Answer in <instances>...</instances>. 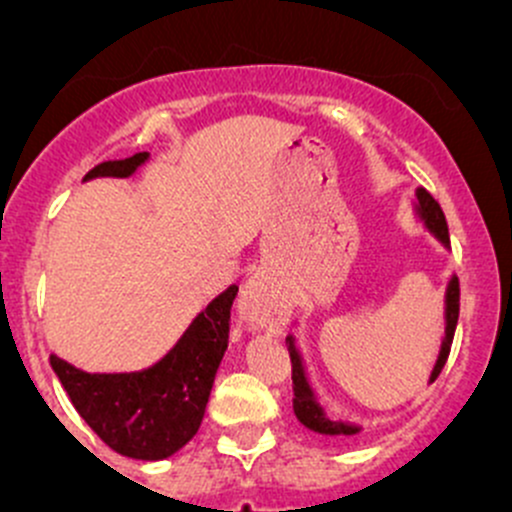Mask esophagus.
<instances>
[{
    "label": "esophagus",
    "instance_id": "obj_1",
    "mask_svg": "<svg viewBox=\"0 0 512 512\" xmlns=\"http://www.w3.org/2000/svg\"><path fill=\"white\" fill-rule=\"evenodd\" d=\"M240 312L247 322L257 327H267L270 332H280L287 319V304L280 294L272 292L265 282L250 280L242 287Z\"/></svg>",
    "mask_w": 512,
    "mask_h": 512
}]
</instances>
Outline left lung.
<instances>
[{
	"instance_id": "1",
	"label": "left lung",
	"mask_w": 512,
	"mask_h": 512,
	"mask_svg": "<svg viewBox=\"0 0 512 512\" xmlns=\"http://www.w3.org/2000/svg\"><path fill=\"white\" fill-rule=\"evenodd\" d=\"M418 203H421V215L423 220H426V225L436 232L438 240L448 245L451 237H448V223L441 205H438L436 200H433V195L426 193L423 188L418 190ZM458 312H461V287H458V280L453 277L446 294V339H443L441 356H438L436 369H433L431 374V381L438 379V374H441L443 366H446L448 354H451V342H453V334H456ZM289 359H292V391H294L292 404H294V414H297L299 421H302L307 428H312V431L324 433V436H352V433L359 431L356 426H347V423L332 421V418L324 416L322 406L314 401L312 389L307 386V379H304V371H302V361H299V354L292 342H289Z\"/></svg>"
}]
</instances>
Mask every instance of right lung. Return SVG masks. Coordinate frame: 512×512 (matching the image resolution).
<instances>
[{
	"label": "right lung",
	"instance_id": "right-lung-1",
	"mask_svg": "<svg viewBox=\"0 0 512 512\" xmlns=\"http://www.w3.org/2000/svg\"><path fill=\"white\" fill-rule=\"evenodd\" d=\"M148 153L98 163L86 178L131 175ZM237 285L227 287L198 314L175 349L138 374H86L51 356L56 376L81 418L121 456L160 461L198 433L215 374L230 339V309Z\"/></svg>",
	"mask_w": 512,
	"mask_h": 512
}]
</instances>
